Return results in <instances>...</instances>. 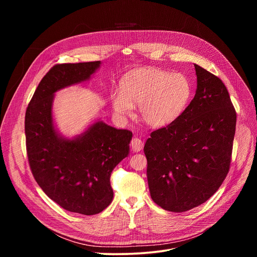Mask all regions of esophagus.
<instances>
[{
    "label": "esophagus",
    "mask_w": 257,
    "mask_h": 257,
    "mask_svg": "<svg viewBox=\"0 0 257 257\" xmlns=\"http://www.w3.org/2000/svg\"><path fill=\"white\" fill-rule=\"evenodd\" d=\"M143 142L139 138H133L131 141V149L134 153H138L143 150Z\"/></svg>",
    "instance_id": "obj_1"
}]
</instances>
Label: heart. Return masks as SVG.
Returning a JSON list of instances; mask_svg holds the SVG:
<instances>
[{"mask_svg": "<svg viewBox=\"0 0 257 257\" xmlns=\"http://www.w3.org/2000/svg\"><path fill=\"white\" fill-rule=\"evenodd\" d=\"M190 96L191 85L184 75L146 67L123 77L120 92L112 96V105L120 116H131L134 105H138L140 119L146 125L163 128L183 113Z\"/></svg>", "mask_w": 257, "mask_h": 257, "instance_id": "heart-1", "label": "heart"}]
</instances>
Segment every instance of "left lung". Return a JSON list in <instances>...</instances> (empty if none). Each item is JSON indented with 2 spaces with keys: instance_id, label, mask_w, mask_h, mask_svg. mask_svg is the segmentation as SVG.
Segmentation results:
<instances>
[{
  "instance_id": "8db88e82",
  "label": "left lung",
  "mask_w": 257,
  "mask_h": 257,
  "mask_svg": "<svg viewBox=\"0 0 257 257\" xmlns=\"http://www.w3.org/2000/svg\"><path fill=\"white\" fill-rule=\"evenodd\" d=\"M195 95L173 123L151 134L144 145L153 200L183 212L209 199L231 163L236 112L218 77L194 64Z\"/></svg>"
}]
</instances>
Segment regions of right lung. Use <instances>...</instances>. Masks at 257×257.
Returning a JSON list of instances; mask_svg holds the SVG:
<instances>
[{
  "mask_svg": "<svg viewBox=\"0 0 257 257\" xmlns=\"http://www.w3.org/2000/svg\"><path fill=\"white\" fill-rule=\"evenodd\" d=\"M100 61L54 66L40 82L25 114L27 157L43 191L64 209L85 215L112 202L111 173L128 157L132 132L95 119L79 135L58 130L53 104L57 91L90 80Z\"/></svg>",
  "mask_w": 257,
  "mask_h": 257,
  "instance_id": "right-lung-1",
  "label": "right lung"
}]
</instances>
